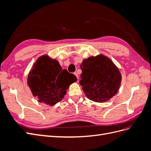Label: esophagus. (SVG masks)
I'll return each instance as SVG.
<instances>
[{"label":"esophagus","mask_w":151,"mask_h":151,"mask_svg":"<svg viewBox=\"0 0 151 151\" xmlns=\"http://www.w3.org/2000/svg\"><path fill=\"white\" fill-rule=\"evenodd\" d=\"M74 75L77 77V80H79V75H78V74H77V72H74Z\"/></svg>","instance_id":"obj_1"}]
</instances>
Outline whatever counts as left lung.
I'll return each mask as SVG.
<instances>
[{
  "label": "left lung",
  "mask_w": 151,
  "mask_h": 151,
  "mask_svg": "<svg viewBox=\"0 0 151 151\" xmlns=\"http://www.w3.org/2000/svg\"><path fill=\"white\" fill-rule=\"evenodd\" d=\"M79 83L89 99L104 103L113 98L119 90L122 75L111 59L103 54L84 59L81 65Z\"/></svg>",
  "instance_id": "1"
}]
</instances>
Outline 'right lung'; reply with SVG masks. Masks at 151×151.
<instances>
[{"instance_id": "add662e5", "label": "right lung", "mask_w": 151, "mask_h": 151, "mask_svg": "<svg viewBox=\"0 0 151 151\" xmlns=\"http://www.w3.org/2000/svg\"><path fill=\"white\" fill-rule=\"evenodd\" d=\"M77 80L75 75L62 70L57 60L44 55L34 63L27 83L38 102L53 106L62 101L69 86Z\"/></svg>"}]
</instances>
